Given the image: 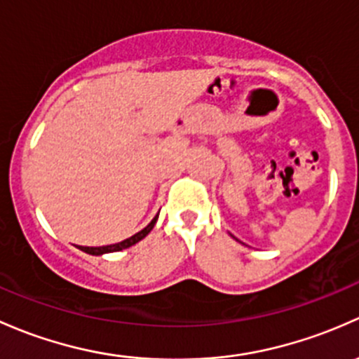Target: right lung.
I'll use <instances>...</instances> for the list:
<instances>
[{"label":"right lung","mask_w":359,"mask_h":359,"mask_svg":"<svg viewBox=\"0 0 359 359\" xmlns=\"http://www.w3.org/2000/svg\"><path fill=\"white\" fill-rule=\"evenodd\" d=\"M157 217L158 216H155L154 219L150 221L149 226L143 228V230L138 231V233H136V235H133V236H129V238L123 240V242L114 243V245H103V247H79V249L83 250V252L91 254V256H102V254H107V252H117V250L128 249V247H131V245H135V243H138L140 240H143L147 235L150 233V231H152V228L155 226V223H157Z\"/></svg>","instance_id":"obj_1"}]
</instances>
